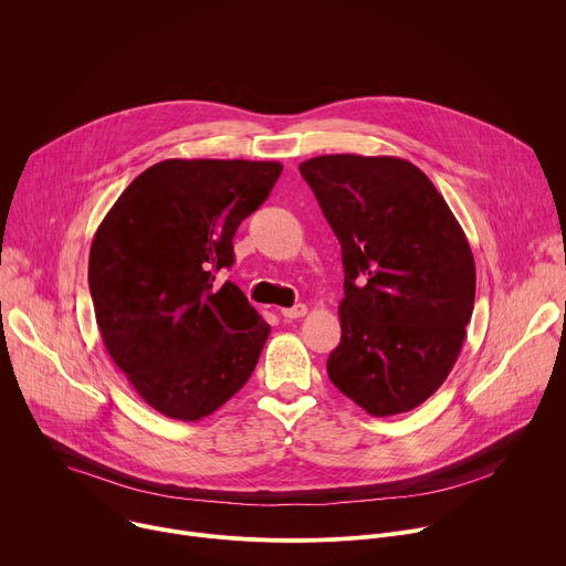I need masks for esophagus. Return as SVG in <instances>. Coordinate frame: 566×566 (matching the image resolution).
Returning a JSON list of instances; mask_svg holds the SVG:
<instances>
[{
    "label": "esophagus",
    "instance_id": "34e87169",
    "mask_svg": "<svg viewBox=\"0 0 566 566\" xmlns=\"http://www.w3.org/2000/svg\"><path fill=\"white\" fill-rule=\"evenodd\" d=\"M306 304H295V306H291V308H282V315L286 317V319H297V317H304L306 315Z\"/></svg>",
    "mask_w": 566,
    "mask_h": 566
}]
</instances>
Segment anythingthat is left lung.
<instances>
[{
    "label": "left lung",
    "mask_w": 566,
    "mask_h": 566,
    "mask_svg": "<svg viewBox=\"0 0 566 566\" xmlns=\"http://www.w3.org/2000/svg\"><path fill=\"white\" fill-rule=\"evenodd\" d=\"M343 249L332 382L371 417L410 412L448 378L474 306V260L432 181L406 158L325 154L300 164Z\"/></svg>",
    "instance_id": "1"
}]
</instances>
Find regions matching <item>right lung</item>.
Segmentation results:
<instances>
[{"label": "right lung", "mask_w": 566, "mask_h": 566, "mask_svg": "<svg viewBox=\"0 0 566 566\" xmlns=\"http://www.w3.org/2000/svg\"><path fill=\"white\" fill-rule=\"evenodd\" d=\"M275 160L168 158L138 175L98 226L90 291L103 343L138 396L199 421L251 378L269 322L217 271L271 195Z\"/></svg>", "instance_id": "right-lung-1"}]
</instances>
